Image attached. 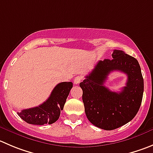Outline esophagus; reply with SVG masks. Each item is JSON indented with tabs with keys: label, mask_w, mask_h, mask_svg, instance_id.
<instances>
[{
	"label": "esophagus",
	"mask_w": 153,
	"mask_h": 153,
	"mask_svg": "<svg viewBox=\"0 0 153 153\" xmlns=\"http://www.w3.org/2000/svg\"><path fill=\"white\" fill-rule=\"evenodd\" d=\"M82 80V76H77L76 77L74 78V84H79Z\"/></svg>",
	"instance_id": "34e87169"
}]
</instances>
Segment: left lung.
<instances>
[{
    "instance_id": "8db88e82",
    "label": "left lung",
    "mask_w": 153,
    "mask_h": 153,
    "mask_svg": "<svg viewBox=\"0 0 153 153\" xmlns=\"http://www.w3.org/2000/svg\"><path fill=\"white\" fill-rule=\"evenodd\" d=\"M112 58L99 61L79 83L87 118L96 127L107 131L134 119L143 94V78L137 60L117 49L113 51ZM113 71H120L128 76L126 85L120 93L110 91L104 85L107 76Z\"/></svg>"
}]
</instances>
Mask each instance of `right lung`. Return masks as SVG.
<instances>
[{
  "label": "right lung",
  "instance_id": "obj_1",
  "mask_svg": "<svg viewBox=\"0 0 153 153\" xmlns=\"http://www.w3.org/2000/svg\"><path fill=\"white\" fill-rule=\"evenodd\" d=\"M72 87L71 82H60L54 88L44 103L38 107L22 110L18 115L28 124L43 126L56 123L60 116Z\"/></svg>",
  "mask_w": 153,
  "mask_h": 153
}]
</instances>
